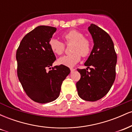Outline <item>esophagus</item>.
I'll use <instances>...</instances> for the list:
<instances>
[{
	"label": "esophagus",
	"instance_id": "34e87169",
	"mask_svg": "<svg viewBox=\"0 0 132 132\" xmlns=\"http://www.w3.org/2000/svg\"><path fill=\"white\" fill-rule=\"evenodd\" d=\"M70 70H71V72H74V71H75L76 69H74V68H70Z\"/></svg>",
	"mask_w": 132,
	"mask_h": 132
}]
</instances>
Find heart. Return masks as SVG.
<instances>
[{
    "mask_svg": "<svg viewBox=\"0 0 132 132\" xmlns=\"http://www.w3.org/2000/svg\"><path fill=\"white\" fill-rule=\"evenodd\" d=\"M62 38L66 45L72 43V53L64 55L58 59L57 63L68 67H72L81 60V56L86 57L91 53L92 45L91 40L84 37V34L77 30H71L64 33ZM51 50L54 54L60 55L64 53L66 45L56 38L51 39L49 42Z\"/></svg>",
    "mask_w": 132,
    "mask_h": 132,
    "instance_id": "obj_1",
    "label": "heart"
}]
</instances>
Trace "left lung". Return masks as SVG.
I'll list each match as a JSON object with an SVG mask.
<instances>
[{
	"instance_id": "1",
	"label": "left lung",
	"mask_w": 132,
	"mask_h": 132,
	"mask_svg": "<svg viewBox=\"0 0 132 132\" xmlns=\"http://www.w3.org/2000/svg\"><path fill=\"white\" fill-rule=\"evenodd\" d=\"M88 29L94 45L84 64L87 68L77 69L81 79L76 83V88L82 99L94 102L108 93L115 81L117 54L112 40L106 31L94 24Z\"/></svg>"
}]
</instances>
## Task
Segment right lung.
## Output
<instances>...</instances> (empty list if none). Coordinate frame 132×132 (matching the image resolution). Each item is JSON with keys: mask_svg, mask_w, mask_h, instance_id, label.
I'll return each mask as SVG.
<instances>
[{"mask_svg": "<svg viewBox=\"0 0 132 132\" xmlns=\"http://www.w3.org/2000/svg\"><path fill=\"white\" fill-rule=\"evenodd\" d=\"M56 28L41 25L21 41L16 53L17 76L26 94L35 102L45 104L59 97L63 81L70 73L64 65L49 68L56 61L49 42Z\"/></svg>", "mask_w": 132, "mask_h": 132, "instance_id": "1", "label": "right lung"}]
</instances>
